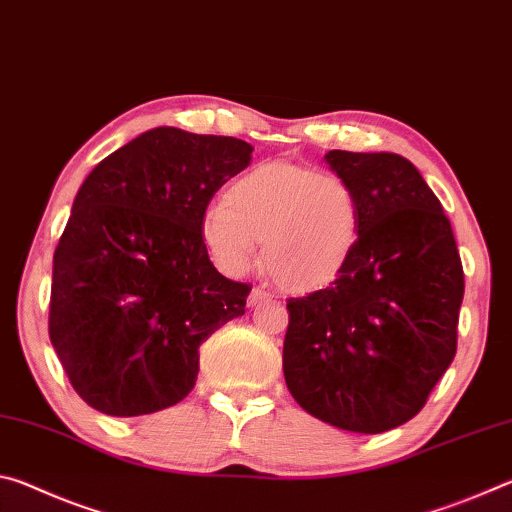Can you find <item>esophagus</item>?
<instances>
[{"instance_id":"esophagus-1","label":"esophagus","mask_w":512,"mask_h":512,"mask_svg":"<svg viewBox=\"0 0 512 512\" xmlns=\"http://www.w3.org/2000/svg\"><path fill=\"white\" fill-rule=\"evenodd\" d=\"M268 300H273V293H268L262 287H255L253 291H250V296H248V305L253 307V305H259V302H268Z\"/></svg>"}]
</instances>
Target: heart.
<instances>
[{
    "mask_svg": "<svg viewBox=\"0 0 512 512\" xmlns=\"http://www.w3.org/2000/svg\"><path fill=\"white\" fill-rule=\"evenodd\" d=\"M361 201L348 180L293 162H262L241 173L201 219L214 264L228 275L255 266L277 287L307 293L334 282L357 253Z\"/></svg>",
    "mask_w": 512,
    "mask_h": 512,
    "instance_id": "1",
    "label": "heart"
}]
</instances>
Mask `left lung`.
I'll return each instance as SVG.
<instances>
[{
    "mask_svg": "<svg viewBox=\"0 0 512 512\" xmlns=\"http://www.w3.org/2000/svg\"><path fill=\"white\" fill-rule=\"evenodd\" d=\"M325 158L359 194L361 237L327 289L287 300L284 379L314 418L381 433L415 418L454 361L463 264L443 205L409 160Z\"/></svg>",
    "mask_w": 512,
    "mask_h": 512,
    "instance_id": "1",
    "label": "left lung"
}]
</instances>
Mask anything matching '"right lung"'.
<instances>
[{"label":"right lung","mask_w":512,"mask_h":512,"mask_svg":"<svg viewBox=\"0 0 512 512\" xmlns=\"http://www.w3.org/2000/svg\"><path fill=\"white\" fill-rule=\"evenodd\" d=\"M250 153L162 126L85 178L54 253L49 339L92 409L133 418L185 400L201 345L244 316L253 287L216 271L201 219Z\"/></svg>","instance_id":"obj_1"}]
</instances>
